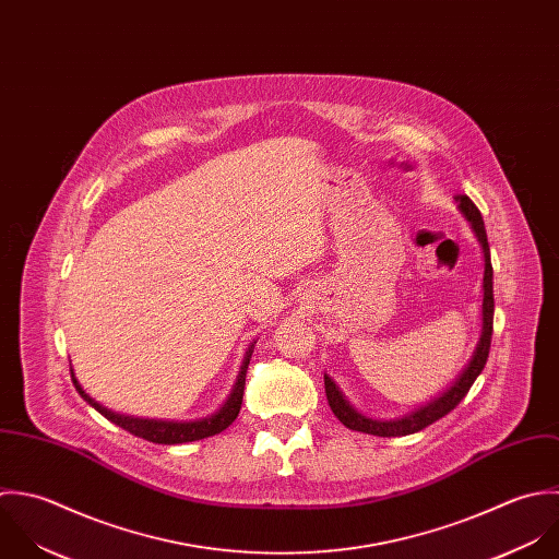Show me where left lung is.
I'll list each match as a JSON object with an SVG mask.
<instances>
[{
  "mask_svg": "<svg viewBox=\"0 0 559 559\" xmlns=\"http://www.w3.org/2000/svg\"><path fill=\"white\" fill-rule=\"evenodd\" d=\"M457 207L464 214V218L471 223L481 251H484V299H481V334L479 341L475 345V352L471 356V360L464 365V369L457 372V377L442 390L438 392L433 399L425 401L423 405L409 409L403 416H394V418H372L362 414L360 409H356L347 396L343 394V390L336 385V381L325 372V392H328V401L332 412L336 414V418L354 429V431H362V433H371V436H381V438H392V436H407L414 431L425 429L427 425H431L433 420L442 418L444 414H449L468 392V388L473 385V381L479 377V372L484 371L486 360H488V352H490V338H492V319H495V297H492V262H490V247H488V236H486V227H484V218L481 212L477 210V205L466 197V194H455Z\"/></svg>",
  "mask_w": 559,
  "mask_h": 559,
  "instance_id": "left-lung-1",
  "label": "left lung"
}]
</instances>
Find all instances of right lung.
<instances>
[{
  "mask_svg": "<svg viewBox=\"0 0 559 559\" xmlns=\"http://www.w3.org/2000/svg\"><path fill=\"white\" fill-rule=\"evenodd\" d=\"M253 345L255 341L247 347L245 352V358H242V365H240V371L236 377V383L231 385L229 390V396L223 401V405L207 414V416H201V418H192V420H169V418H143V416H130V414H119L110 407H104L102 403H97L91 394H86V390L80 385V381L75 379V372L71 369V379L75 383V390L80 392V396L93 405L102 416H106L110 423L123 427L126 431L143 438V440H150V442H156V444H185V442H194V440H201V438H207V436H214V433H221L223 429H227L234 418L238 416L240 412V403H242V392H245V374H247V367H249V360H251V354H253Z\"/></svg>",
  "mask_w": 559,
  "mask_h": 559,
  "instance_id": "1",
  "label": "right lung"
}]
</instances>
